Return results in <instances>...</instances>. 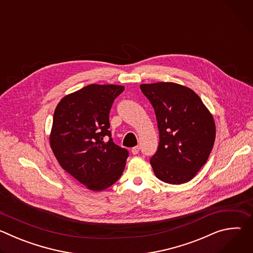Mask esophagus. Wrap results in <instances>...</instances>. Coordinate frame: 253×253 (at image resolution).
Segmentation results:
<instances>
[{
    "mask_svg": "<svg viewBox=\"0 0 253 253\" xmlns=\"http://www.w3.org/2000/svg\"><path fill=\"white\" fill-rule=\"evenodd\" d=\"M139 150H140V147H139V146H135V147H133V148H132L131 152H132V154L136 155V154H138V153H139Z\"/></svg>",
    "mask_w": 253,
    "mask_h": 253,
    "instance_id": "1",
    "label": "esophagus"
}]
</instances>
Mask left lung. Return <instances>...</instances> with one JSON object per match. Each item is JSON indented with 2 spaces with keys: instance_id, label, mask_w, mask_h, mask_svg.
<instances>
[{
  "instance_id": "8db88e82",
  "label": "left lung",
  "mask_w": 253,
  "mask_h": 253,
  "mask_svg": "<svg viewBox=\"0 0 253 253\" xmlns=\"http://www.w3.org/2000/svg\"><path fill=\"white\" fill-rule=\"evenodd\" d=\"M152 104L159 144L150 164L169 184L190 181L206 163L215 140L212 115L191 89L170 82L140 85Z\"/></svg>"
}]
</instances>
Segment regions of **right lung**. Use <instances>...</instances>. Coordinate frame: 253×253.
Returning <instances> with one entry per match:
<instances>
[{"mask_svg":"<svg viewBox=\"0 0 253 253\" xmlns=\"http://www.w3.org/2000/svg\"><path fill=\"white\" fill-rule=\"evenodd\" d=\"M123 91L118 85H88L64 97L54 113L50 144L58 162L94 191L113 185L129 156L109 130L111 107Z\"/></svg>","mask_w":253,"mask_h":253,"instance_id":"1","label":"right lung"}]
</instances>
